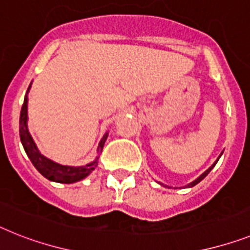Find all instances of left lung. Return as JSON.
Masks as SVG:
<instances>
[{
    "mask_svg": "<svg viewBox=\"0 0 250 250\" xmlns=\"http://www.w3.org/2000/svg\"><path fill=\"white\" fill-rule=\"evenodd\" d=\"M221 155H222V152H221V154H220V156L217 157V160H216L215 163H213V164L211 165V167H209L208 169H207L206 171H205V173H202V174H201L200 177L197 178V179H194V180H193V182H190L189 184H187V188H192V187H194V186H196V184H198V183H200L201 180H203V179H205V178L207 177V174H208L209 171L212 170V169H213V167H215V165L217 164V161H219V159H220V157H221ZM160 184H161V183H160ZM161 186H164V184H161ZM167 188H169V187H167Z\"/></svg>",
    "mask_w": 250,
    "mask_h": 250,
    "instance_id": "left-lung-1",
    "label": "left lung"
}]
</instances>
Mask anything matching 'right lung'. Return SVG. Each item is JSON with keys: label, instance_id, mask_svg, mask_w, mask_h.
Masks as SVG:
<instances>
[{"label": "right lung", "instance_id": "add662e5", "mask_svg": "<svg viewBox=\"0 0 250 250\" xmlns=\"http://www.w3.org/2000/svg\"><path fill=\"white\" fill-rule=\"evenodd\" d=\"M31 87V83L29 86V90ZM28 93L25 95L24 104H22L21 113H20V140L24 146V150L33 163L39 173L43 175L44 178H47L50 182H56V183H64L71 184L76 183L80 180L85 179L91 171L98 167L99 163V154L103 151L104 144H105L106 138H108V132L103 136L100 140L99 145H98V156L94 159L89 164L83 165V167H68V165L58 164L56 161L50 160L47 156H44L42 154L39 148H38L37 144L34 142L33 137H31L30 132L28 128Z\"/></svg>", "mask_w": 250, "mask_h": 250}]
</instances>
